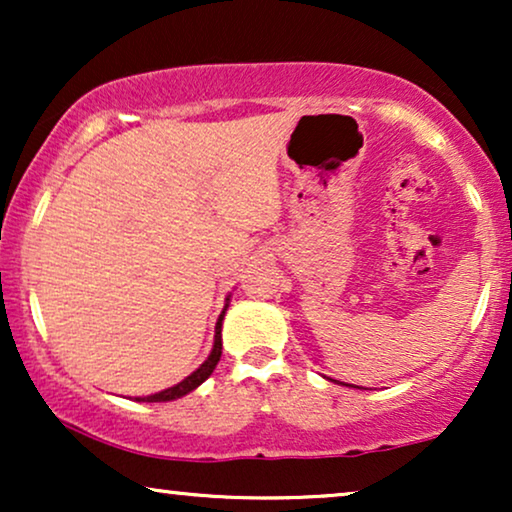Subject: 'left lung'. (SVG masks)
Returning <instances> with one entry per match:
<instances>
[{
  "instance_id": "obj_1",
  "label": "left lung",
  "mask_w": 512,
  "mask_h": 512,
  "mask_svg": "<svg viewBox=\"0 0 512 512\" xmlns=\"http://www.w3.org/2000/svg\"><path fill=\"white\" fill-rule=\"evenodd\" d=\"M340 384H345V382H340ZM345 387H352V384H345Z\"/></svg>"
}]
</instances>
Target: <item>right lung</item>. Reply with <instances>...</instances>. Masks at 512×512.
Here are the masks:
<instances>
[{
	"instance_id": "obj_1",
	"label": "right lung",
	"mask_w": 512,
	"mask_h": 512,
	"mask_svg": "<svg viewBox=\"0 0 512 512\" xmlns=\"http://www.w3.org/2000/svg\"><path fill=\"white\" fill-rule=\"evenodd\" d=\"M228 303H230V296L226 298V305H223V312L219 314V319H216V326H214V347H212V352H209L207 359L200 363V368L193 370V373L188 375L186 380H181L179 384H174V387H170V389H163V391H158V394H151V396H137L139 403L177 401V398L191 394L193 389H198L200 384L205 382L207 377L214 373L216 363H219V359H221V347H223V345H221V326H223V317H226Z\"/></svg>"
}]
</instances>
